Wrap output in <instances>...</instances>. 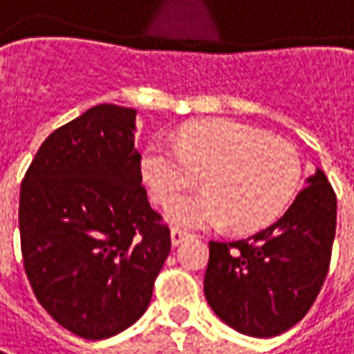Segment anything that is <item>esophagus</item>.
Returning a JSON list of instances; mask_svg holds the SVG:
<instances>
[{
    "label": "esophagus",
    "instance_id": "esophagus-1",
    "mask_svg": "<svg viewBox=\"0 0 354 354\" xmlns=\"http://www.w3.org/2000/svg\"><path fill=\"white\" fill-rule=\"evenodd\" d=\"M192 233L191 231H187V229H181V227H173L171 229V241L173 245H179L183 241H187V239H191Z\"/></svg>",
    "mask_w": 354,
    "mask_h": 354
}]
</instances>
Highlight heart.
I'll return each mask as SVG.
<instances>
[{"label": "heart", "instance_id": "1", "mask_svg": "<svg viewBox=\"0 0 354 354\" xmlns=\"http://www.w3.org/2000/svg\"><path fill=\"white\" fill-rule=\"evenodd\" d=\"M142 173L162 206L205 177L206 193L167 208L173 223L191 229L231 225L247 233L283 214L299 189L303 165L287 140L237 121L214 119L183 127L173 145L152 140Z\"/></svg>", "mask_w": 354, "mask_h": 354}]
</instances>
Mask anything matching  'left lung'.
Masks as SVG:
<instances>
[{"instance_id": "1", "label": "left lung", "mask_w": 354, "mask_h": 354, "mask_svg": "<svg viewBox=\"0 0 354 354\" xmlns=\"http://www.w3.org/2000/svg\"><path fill=\"white\" fill-rule=\"evenodd\" d=\"M335 219V192L316 169L274 225L209 241L204 295L219 320L250 337H275L303 320L330 270Z\"/></svg>"}]
</instances>
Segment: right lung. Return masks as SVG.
<instances>
[{
  "label": "right lung",
  "mask_w": 354,
  "mask_h": 354,
  "mask_svg": "<svg viewBox=\"0 0 354 354\" xmlns=\"http://www.w3.org/2000/svg\"><path fill=\"white\" fill-rule=\"evenodd\" d=\"M136 109L100 104L53 131L21 183L24 272L53 320L107 339L148 308L171 250L135 148Z\"/></svg>",
  "instance_id": "right-lung-1"
}]
</instances>
